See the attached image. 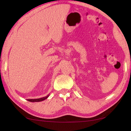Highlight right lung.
Segmentation results:
<instances>
[{"label": "right lung", "instance_id": "obj_1", "mask_svg": "<svg viewBox=\"0 0 131 131\" xmlns=\"http://www.w3.org/2000/svg\"><path fill=\"white\" fill-rule=\"evenodd\" d=\"M48 96H49V95H48L47 96H46L45 97H41V98L34 99H27V101H29V102H40V101H43L44 100H45V99H47Z\"/></svg>", "mask_w": 131, "mask_h": 131}]
</instances>
